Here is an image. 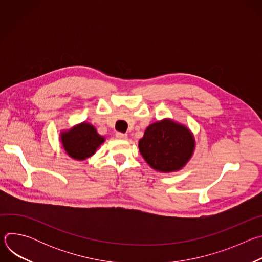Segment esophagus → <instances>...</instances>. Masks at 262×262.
I'll list each match as a JSON object with an SVG mask.
<instances>
[{"mask_svg":"<svg viewBox=\"0 0 262 262\" xmlns=\"http://www.w3.org/2000/svg\"><path fill=\"white\" fill-rule=\"evenodd\" d=\"M116 138L119 139V140H125L127 138L126 134H123V133H116Z\"/></svg>","mask_w":262,"mask_h":262,"instance_id":"34e87169","label":"esophagus"}]
</instances>
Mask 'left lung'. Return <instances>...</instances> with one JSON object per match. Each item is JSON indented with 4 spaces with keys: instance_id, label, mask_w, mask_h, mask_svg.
Returning a JSON list of instances; mask_svg holds the SVG:
<instances>
[{
    "instance_id": "1",
    "label": "left lung",
    "mask_w": 262,
    "mask_h": 262,
    "mask_svg": "<svg viewBox=\"0 0 262 262\" xmlns=\"http://www.w3.org/2000/svg\"><path fill=\"white\" fill-rule=\"evenodd\" d=\"M194 147L191 132L171 120L150 124L139 142L144 160L151 168L162 172L181 169L192 157Z\"/></svg>"
}]
</instances>
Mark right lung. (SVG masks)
Here are the masks:
<instances>
[{
  "mask_svg": "<svg viewBox=\"0 0 262 262\" xmlns=\"http://www.w3.org/2000/svg\"><path fill=\"white\" fill-rule=\"evenodd\" d=\"M61 138L68 156L80 161L94 155L96 148L104 141L96 129L88 123H82L67 133H63Z\"/></svg>",
  "mask_w": 262,
  "mask_h": 262,
  "instance_id": "add662e5",
  "label": "right lung"
}]
</instances>
